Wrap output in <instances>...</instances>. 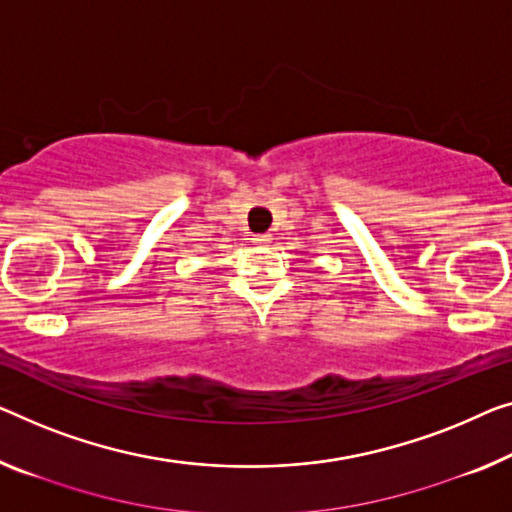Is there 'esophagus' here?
Returning <instances> with one entry per match:
<instances>
[{"label": "esophagus", "instance_id": "1", "mask_svg": "<svg viewBox=\"0 0 512 512\" xmlns=\"http://www.w3.org/2000/svg\"><path fill=\"white\" fill-rule=\"evenodd\" d=\"M253 243H257V246H264V243H271V234H255V236H253Z\"/></svg>", "mask_w": 512, "mask_h": 512}]
</instances>
